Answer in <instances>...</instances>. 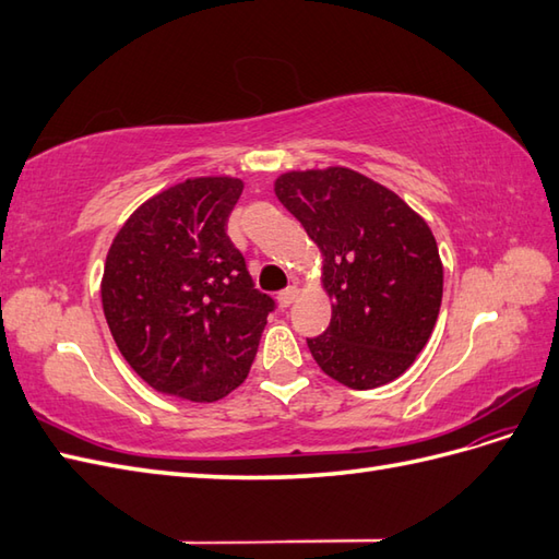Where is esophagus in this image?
Wrapping results in <instances>:
<instances>
[{"label": "esophagus", "instance_id": "1", "mask_svg": "<svg viewBox=\"0 0 559 559\" xmlns=\"http://www.w3.org/2000/svg\"><path fill=\"white\" fill-rule=\"evenodd\" d=\"M298 294H300L298 286H286L284 292H280V296H277V302H280L282 308H289L292 302L298 298Z\"/></svg>", "mask_w": 559, "mask_h": 559}]
</instances>
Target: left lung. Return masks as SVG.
Returning a JSON list of instances; mask_svg holds the SVG:
<instances>
[{"instance_id":"1","label":"left lung","mask_w":559,"mask_h":559,"mask_svg":"<svg viewBox=\"0 0 559 559\" xmlns=\"http://www.w3.org/2000/svg\"><path fill=\"white\" fill-rule=\"evenodd\" d=\"M275 195L321 251L331 324L308 341L319 368L359 392L403 376L443 298L429 224L392 189L343 165L284 173Z\"/></svg>"}]
</instances>
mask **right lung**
Segmentation results:
<instances>
[{
	"label": "right lung",
	"instance_id": "add662e5",
	"mask_svg": "<svg viewBox=\"0 0 559 559\" xmlns=\"http://www.w3.org/2000/svg\"><path fill=\"white\" fill-rule=\"evenodd\" d=\"M242 189L228 175L179 181L144 200L107 251L109 331L134 373L173 399L212 403L238 389L273 310L226 235Z\"/></svg>",
	"mask_w": 559,
	"mask_h": 559
}]
</instances>
